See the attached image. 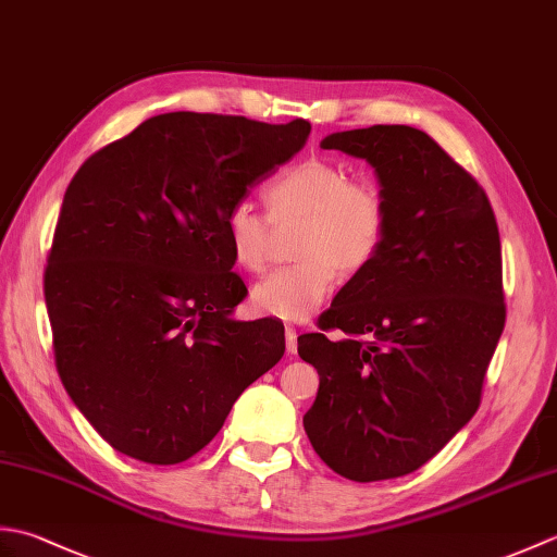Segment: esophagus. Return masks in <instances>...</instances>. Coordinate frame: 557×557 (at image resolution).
<instances>
[{"label": "esophagus", "mask_w": 557, "mask_h": 557, "mask_svg": "<svg viewBox=\"0 0 557 557\" xmlns=\"http://www.w3.org/2000/svg\"><path fill=\"white\" fill-rule=\"evenodd\" d=\"M297 337H299L297 330H294L292 325H287V327H285V342H287V351H289V354H297V347H299V345H297Z\"/></svg>", "instance_id": "obj_1"}]
</instances>
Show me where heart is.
Instances as JSON below:
<instances>
[{
	"label": "heart",
	"instance_id": "b5f03b06",
	"mask_svg": "<svg viewBox=\"0 0 557 557\" xmlns=\"http://www.w3.org/2000/svg\"><path fill=\"white\" fill-rule=\"evenodd\" d=\"M275 222L299 220L297 263L282 265L258 280L251 304L258 313L304 321L337 282L369 268L387 236V203L371 182L351 180L347 168L323 158L292 164L265 188ZM222 234L234 263L258 272L268 265L272 221L251 200H236L224 212Z\"/></svg>",
	"mask_w": 557,
	"mask_h": 557
}]
</instances>
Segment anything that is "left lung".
Segmentation results:
<instances>
[{
	"label": "left lung",
	"mask_w": 557,
	"mask_h": 557,
	"mask_svg": "<svg viewBox=\"0 0 557 557\" xmlns=\"http://www.w3.org/2000/svg\"><path fill=\"white\" fill-rule=\"evenodd\" d=\"M361 158L387 203L373 263L337 292L299 337L321 375L304 429L339 476L411 474L467 425L505 327L500 234L479 182L435 140L405 124L323 138ZM342 329L337 343L324 333Z\"/></svg>",
	"instance_id": "obj_1"
}]
</instances>
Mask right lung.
<instances>
[{
	"instance_id": "right-lung-1",
	"label": "right lung",
	"mask_w": 557,
	"mask_h": 557,
	"mask_svg": "<svg viewBox=\"0 0 557 557\" xmlns=\"http://www.w3.org/2000/svg\"><path fill=\"white\" fill-rule=\"evenodd\" d=\"M311 124L170 112L100 148L71 180L45 268L54 363L120 453L180 465L285 354V327L234 321L222 218L304 148Z\"/></svg>"
}]
</instances>
